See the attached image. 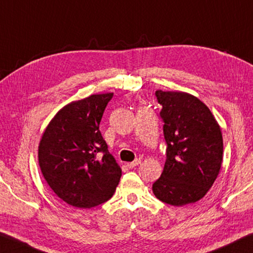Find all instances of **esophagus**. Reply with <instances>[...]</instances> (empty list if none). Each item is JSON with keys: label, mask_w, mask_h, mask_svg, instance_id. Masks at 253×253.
<instances>
[{"label": "esophagus", "mask_w": 253, "mask_h": 253, "mask_svg": "<svg viewBox=\"0 0 253 253\" xmlns=\"http://www.w3.org/2000/svg\"><path fill=\"white\" fill-rule=\"evenodd\" d=\"M140 163H141V161H140V159H135V161H133V162L127 163V167H130V169H133V167L138 166Z\"/></svg>", "instance_id": "obj_1"}]
</instances>
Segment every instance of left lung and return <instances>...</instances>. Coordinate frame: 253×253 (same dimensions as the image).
I'll return each mask as SVG.
<instances>
[{"instance_id": "left-lung-1", "label": "left lung", "mask_w": 253, "mask_h": 253, "mask_svg": "<svg viewBox=\"0 0 253 253\" xmlns=\"http://www.w3.org/2000/svg\"><path fill=\"white\" fill-rule=\"evenodd\" d=\"M164 120L166 161L153 192L163 203L185 206L199 201L218 176L223 135L207 105L184 91L157 90Z\"/></svg>"}]
</instances>
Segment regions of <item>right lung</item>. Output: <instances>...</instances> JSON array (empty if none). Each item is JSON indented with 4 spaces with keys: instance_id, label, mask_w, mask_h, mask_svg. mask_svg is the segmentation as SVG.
Listing matches in <instances>:
<instances>
[{
    "instance_id": "1",
    "label": "right lung",
    "mask_w": 253,
    "mask_h": 253,
    "mask_svg": "<svg viewBox=\"0 0 253 253\" xmlns=\"http://www.w3.org/2000/svg\"><path fill=\"white\" fill-rule=\"evenodd\" d=\"M112 97L113 92H107L73 100L54 115L42 134L38 163L42 176L54 193L73 207L106 203L122 175L99 131Z\"/></svg>"
}]
</instances>
